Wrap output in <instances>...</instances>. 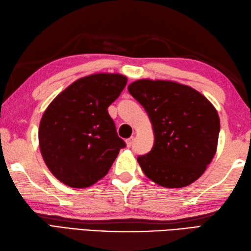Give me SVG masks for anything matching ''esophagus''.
Segmentation results:
<instances>
[{"label":"esophagus","instance_id":"esophagus-1","mask_svg":"<svg viewBox=\"0 0 251 251\" xmlns=\"http://www.w3.org/2000/svg\"><path fill=\"white\" fill-rule=\"evenodd\" d=\"M132 142H134V137H131V138H129V139H126V146L127 147H131L132 146Z\"/></svg>","mask_w":251,"mask_h":251}]
</instances>
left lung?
I'll return each instance as SVG.
<instances>
[{
	"label": "left lung",
	"instance_id": "left-lung-1",
	"mask_svg": "<svg viewBox=\"0 0 251 251\" xmlns=\"http://www.w3.org/2000/svg\"><path fill=\"white\" fill-rule=\"evenodd\" d=\"M129 94L150 117L154 146L138 156L153 182L178 189L193 183L214 158L220 119L212 103L194 88L174 81L138 79Z\"/></svg>",
	"mask_w": 251,
	"mask_h": 251
}]
</instances>
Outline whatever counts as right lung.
Instances as JSON below:
<instances>
[{
    "label": "right lung",
    "instance_id": "obj_1",
    "mask_svg": "<svg viewBox=\"0 0 251 251\" xmlns=\"http://www.w3.org/2000/svg\"><path fill=\"white\" fill-rule=\"evenodd\" d=\"M126 83L119 73L90 74L69 85L47 106L40 122V150L63 184L77 189L95 184L126 146L108 113Z\"/></svg>",
    "mask_w": 251,
    "mask_h": 251
}]
</instances>
